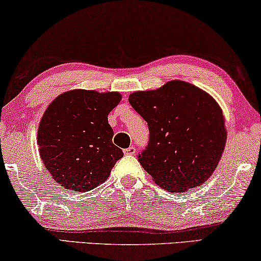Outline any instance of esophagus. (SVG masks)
Instances as JSON below:
<instances>
[{"instance_id": "obj_1", "label": "esophagus", "mask_w": 261, "mask_h": 261, "mask_svg": "<svg viewBox=\"0 0 261 261\" xmlns=\"http://www.w3.org/2000/svg\"><path fill=\"white\" fill-rule=\"evenodd\" d=\"M124 153H125V155H135L136 148L135 146H129L127 149H124Z\"/></svg>"}]
</instances>
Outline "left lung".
<instances>
[{
  "label": "left lung",
  "mask_w": 261,
  "mask_h": 261,
  "mask_svg": "<svg viewBox=\"0 0 261 261\" xmlns=\"http://www.w3.org/2000/svg\"><path fill=\"white\" fill-rule=\"evenodd\" d=\"M129 102L149 126V144L138 161L156 185L171 193L211 177L225 149V117L212 95L193 84L171 80L137 91Z\"/></svg>",
  "instance_id": "1"
}]
</instances>
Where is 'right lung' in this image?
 <instances>
[{
	"label": "right lung",
	"mask_w": 261,
	"mask_h": 261,
	"mask_svg": "<svg viewBox=\"0 0 261 261\" xmlns=\"http://www.w3.org/2000/svg\"><path fill=\"white\" fill-rule=\"evenodd\" d=\"M120 99L118 92L72 90L58 95L47 108L38 130L39 152L62 188H97L123 157L122 149L112 143L108 120Z\"/></svg>",
	"instance_id": "add662e5"
}]
</instances>
